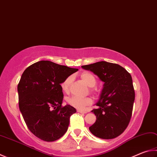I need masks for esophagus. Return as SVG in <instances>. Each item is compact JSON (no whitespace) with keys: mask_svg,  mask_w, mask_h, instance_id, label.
<instances>
[{"mask_svg":"<svg viewBox=\"0 0 157 157\" xmlns=\"http://www.w3.org/2000/svg\"><path fill=\"white\" fill-rule=\"evenodd\" d=\"M77 112H78V113H86V111L83 110H79V109L77 110Z\"/></svg>","mask_w":157,"mask_h":157,"instance_id":"obj_1","label":"esophagus"}]
</instances>
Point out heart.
<instances>
[{
  "label": "heart",
  "instance_id": "1",
  "mask_svg": "<svg viewBox=\"0 0 157 157\" xmlns=\"http://www.w3.org/2000/svg\"><path fill=\"white\" fill-rule=\"evenodd\" d=\"M81 79L86 83L88 86L90 87V91L93 93L98 92V89L95 87L97 84L96 78L92 73L89 72H83L80 75ZM73 78L72 76H69L65 78L63 82L60 84V86L62 91L64 93H67L69 92L71 84L72 83ZM67 103L71 106H73L78 109L82 110L89 106L93 103V99L90 97H86V98H80L78 96H72L67 99Z\"/></svg>",
  "mask_w": 157,
  "mask_h": 157
}]
</instances>
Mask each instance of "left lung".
Returning a JSON list of instances; mask_svg holds the SVG:
<instances>
[{
    "instance_id": "1",
    "label": "left lung",
    "mask_w": 157,
    "mask_h": 157,
    "mask_svg": "<svg viewBox=\"0 0 157 157\" xmlns=\"http://www.w3.org/2000/svg\"><path fill=\"white\" fill-rule=\"evenodd\" d=\"M104 82L98 108L92 112L96 121L89 127L97 137L110 139L123 133L132 116L135 94L130 74L117 64L105 61L82 66Z\"/></svg>"
}]
</instances>
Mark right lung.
Returning a JSON list of instances; mask_svg holds the SVG:
<instances>
[{"label": "right lung", "mask_w": 157, "mask_h": 157, "mask_svg": "<svg viewBox=\"0 0 157 157\" xmlns=\"http://www.w3.org/2000/svg\"><path fill=\"white\" fill-rule=\"evenodd\" d=\"M78 71L42 60L22 73L18 84L19 108L27 128L41 140H58L67 131L76 109L70 105L62 106L64 95L60 84Z\"/></svg>", "instance_id": "right-lung-1"}]
</instances>
